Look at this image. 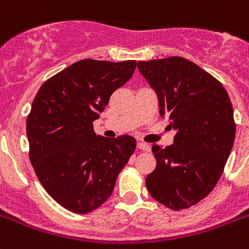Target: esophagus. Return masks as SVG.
Masks as SVG:
<instances>
[{"mask_svg": "<svg viewBox=\"0 0 249 249\" xmlns=\"http://www.w3.org/2000/svg\"><path fill=\"white\" fill-rule=\"evenodd\" d=\"M137 145H138V148L142 149V151H149V149H151L149 144H147V143L144 142H138L137 143Z\"/></svg>", "mask_w": 249, "mask_h": 249, "instance_id": "obj_1", "label": "esophagus"}]
</instances>
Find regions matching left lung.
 Instances as JSON below:
<instances>
[{
    "label": "left lung",
    "mask_w": 249,
    "mask_h": 249,
    "mask_svg": "<svg viewBox=\"0 0 249 249\" xmlns=\"http://www.w3.org/2000/svg\"><path fill=\"white\" fill-rule=\"evenodd\" d=\"M138 69L159 97L160 115L177 130L174 144L152 147L157 165L145 185L161 205L188 209L223 174L235 138L233 105L223 84L187 58L139 61Z\"/></svg>",
    "instance_id": "1"
}]
</instances>
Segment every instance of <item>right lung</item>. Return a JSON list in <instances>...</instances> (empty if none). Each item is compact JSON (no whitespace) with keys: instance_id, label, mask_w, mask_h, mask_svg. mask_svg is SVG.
<instances>
[{"instance_id":"obj_1","label":"right lung","mask_w":249,"mask_h":249,"mask_svg":"<svg viewBox=\"0 0 249 249\" xmlns=\"http://www.w3.org/2000/svg\"><path fill=\"white\" fill-rule=\"evenodd\" d=\"M137 61L86 58L46 80L26 119L29 159L40 184L58 205L88 213L107 201L134 153L130 135H96L111 94L131 78Z\"/></svg>"}]
</instances>
